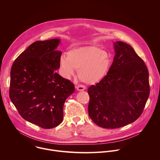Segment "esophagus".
I'll use <instances>...</instances> for the list:
<instances>
[{
  "instance_id": "1",
  "label": "esophagus",
  "mask_w": 160,
  "mask_h": 160,
  "mask_svg": "<svg viewBox=\"0 0 160 160\" xmlns=\"http://www.w3.org/2000/svg\"><path fill=\"white\" fill-rule=\"evenodd\" d=\"M76 88L78 91H82V90H84L86 88V87L84 85H78L76 86Z\"/></svg>"
}]
</instances>
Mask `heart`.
Listing matches in <instances>:
<instances>
[{"label":"heart","mask_w":160,"mask_h":160,"mask_svg":"<svg viewBox=\"0 0 160 160\" xmlns=\"http://www.w3.org/2000/svg\"><path fill=\"white\" fill-rule=\"evenodd\" d=\"M63 76L70 78L78 70L79 78L87 83H95L102 80L110 67L108 54L96 46L73 48L62 55L59 60Z\"/></svg>","instance_id":"heart-1"}]
</instances>
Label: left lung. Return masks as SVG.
<instances>
[{
  "label": "left lung",
  "instance_id": "obj_1",
  "mask_svg": "<svg viewBox=\"0 0 160 160\" xmlns=\"http://www.w3.org/2000/svg\"><path fill=\"white\" fill-rule=\"evenodd\" d=\"M115 55L107 75L88 88V115L98 126L117 128L135 122L149 96V73L130 45L114 42Z\"/></svg>",
  "mask_w": 160,
  "mask_h": 160
}]
</instances>
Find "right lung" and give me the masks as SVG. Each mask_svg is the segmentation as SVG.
<instances>
[{
  "label": "right lung",
  "mask_w": 160,
  "mask_h": 160,
  "mask_svg": "<svg viewBox=\"0 0 160 160\" xmlns=\"http://www.w3.org/2000/svg\"><path fill=\"white\" fill-rule=\"evenodd\" d=\"M59 38L37 41L14 61L11 70L10 99L25 120L52 128L63 120L66 99L75 86L56 72L60 67Z\"/></svg>",
  "instance_id": "1"
}]
</instances>
